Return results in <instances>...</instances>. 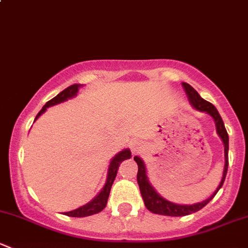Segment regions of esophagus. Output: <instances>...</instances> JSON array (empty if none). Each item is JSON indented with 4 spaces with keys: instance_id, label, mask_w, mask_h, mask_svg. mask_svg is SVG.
I'll return each instance as SVG.
<instances>
[{
    "instance_id": "esophagus-1",
    "label": "esophagus",
    "mask_w": 248,
    "mask_h": 248,
    "mask_svg": "<svg viewBox=\"0 0 248 248\" xmlns=\"http://www.w3.org/2000/svg\"><path fill=\"white\" fill-rule=\"evenodd\" d=\"M141 142L139 141V140H134V141H132V144H131V149L133 150L134 152H138V151H140V150H141Z\"/></svg>"
}]
</instances>
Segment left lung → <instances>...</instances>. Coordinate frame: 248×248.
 Masks as SVG:
<instances>
[{
	"instance_id": "1",
	"label": "left lung",
	"mask_w": 248,
	"mask_h": 248,
	"mask_svg": "<svg viewBox=\"0 0 248 248\" xmlns=\"http://www.w3.org/2000/svg\"><path fill=\"white\" fill-rule=\"evenodd\" d=\"M182 86H184L185 91H186L187 97H188L189 102H191L192 106L194 107L197 110H201V111H205L207 112L209 115H211L215 120V124H216V129L218 136L221 137L222 141L224 144V170H223V176H222L221 184L219 186L217 187V189L215 191V193L210 197L209 199L206 201L198 202V204H193V205H179V204H174V202H170L168 201H166L164 198H162L158 193L154 189V187L150 185L149 180H147L146 176V169H145L144 162L141 161V158H139L138 156L134 157V161L137 162L138 164V174H137V181H138L139 188H140V193H141L142 201H144L145 206H146L147 210H150L154 214H158V215H166V216H186V215L193 214V212L199 211V210L202 209L205 205L207 204L218 192V189L221 188L222 185H223L224 180H226V175H227V170H228V147H229V138H228V133H227V129L224 127L223 120H222L221 115L218 114L217 109L212 106L210 102L205 101L202 99L201 96H199L198 92L193 89L189 84L187 82H182Z\"/></svg>"
}]
</instances>
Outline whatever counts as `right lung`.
Here are the masks:
<instances>
[{
    "mask_svg": "<svg viewBox=\"0 0 248 248\" xmlns=\"http://www.w3.org/2000/svg\"><path fill=\"white\" fill-rule=\"evenodd\" d=\"M80 86H81L80 84L71 85V86H68L67 89H64L62 92H60L56 97H54V98L50 99L49 102H46V106H44L43 108H42L41 111L37 114L36 120L38 119V117L41 116V115L43 114V112L46 110V108H49V107L55 106V104L62 103V102L67 101V99H69V98H72V97L76 96ZM127 158H131V151H129V150H124V151L119 152V154H117L116 156L111 159V162H110L107 182H106V185H104L103 188H102V191L97 194L96 198H93L91 202H87V204L84 205V206L79 207V209L73 210V211H69V212H64V215H67V216H71V217H85V216H91V215L101 212L102 210L107 206V202H108V198H109L110 188H111L112 182H114L115 177H116L120 163Z\"/></svg>",
    "mask_w": 248,
    "mask_h": 248,
    "instance_id": "add662e5",
    "label": "right lung"
}]
</instances>
